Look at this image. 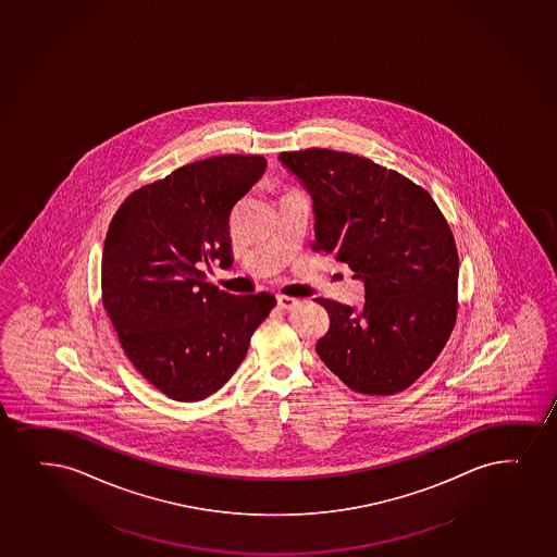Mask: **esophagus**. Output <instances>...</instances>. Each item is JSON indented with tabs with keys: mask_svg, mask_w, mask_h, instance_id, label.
I'll return each instance as SVG.
<instances>
[{
	"mask_svg": "<svg viewBox=\"0 0 557 557\" xmlns=\"http://www.w3.org/2000/svg\"><path fill=\"white\" fill-rule=\"evenodd\" d=\"M275 300H277V306H280V308L287 309V311H290V309H295L296 306H298V300L293 298V296L280 295Z\"/></svg>",
	"mask_w": 557,
	"mask_h": 557,
	"instance_id": "1",
	"label": "esophagus"
}]
</instances>
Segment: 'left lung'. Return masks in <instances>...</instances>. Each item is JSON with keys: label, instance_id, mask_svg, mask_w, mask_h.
Returning <instances> with one entry per match:
<instances>
[{"label": "left lung", "instance_id": "left-lung-1", "mask_svg": "<svg viewBox=\"0 0 557 557\" xmlns=\"http://www.w3.org/2000/svg\"><path fill=\"white\" fill-rule=\"evenodd\" d=\"M277 158L313 201L314 249L366 288L361 308L319 300L330 327L317 354L354 392H403L457 319L458 253L444 214L421 186L367 158L330 149Z\"/></svg>", "mask_w": 557, "mask_h": 557}]
</instances>
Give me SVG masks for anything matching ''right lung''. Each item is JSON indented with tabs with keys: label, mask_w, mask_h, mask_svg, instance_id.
Masks as SVG:
<instances>
[{
	"label": "right lung",
	"mask_w": 557,
	"mask_h": 557,
	"mask_svg": "<svg viewBox=\"0 0 557 557\" xmlns=\"http://www.w3.org/2000/svg\"><path fill=\"white\" fill-rule=\"evenodd\" d=\"M267 160L225 154L183 165L131 194L102 251V301L139 373L175 400H201L233 376L274 295L236 296L203 269L233 264L230 218Z\"/></svg>",
	"instance_id": "1"
}]
</instances>
